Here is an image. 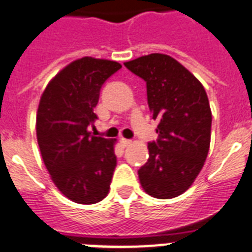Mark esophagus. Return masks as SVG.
Here are the masks:
<instances>
[{
	"instance_id": "esophagus-1",
	"label": "esophagus",
	"mask_w": 252,
	"mask_h": 252,
	"mask_svg": "<svg viewBox=\"0 0 252 252\" xmlns=\"http://www.w3.org/2000/svg\"><path fill=\"white\" fill-rule=\"evenodd\" d=\"M121 142H122V146H124V148H126V146H128V145H131V140H127V139H121Z\"/></svg>"
}]
</instances>
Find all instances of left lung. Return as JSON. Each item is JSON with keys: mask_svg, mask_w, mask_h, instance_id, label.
I'll list each match as a JSON object with an SVG mask.
<instances>
[{"mask_svg": "<svg viewBox=\"0 0 252 252\" xmlns=\"http://www.w3.org/2000/svg\"><path fill=\"white\" fill-rule=\"evenodd\" d=\"M125 65L146 82L149 108L159 121V139L149 144L148 162L137 171L140 184L154 198H175L190 188L208 155L212 112L206 90L166 54L153 53Z\"/></svg>", "mask_w": 252, "mask_h": 252, "instance_id": "obj_1", "label": "left lung"}]
</instances>
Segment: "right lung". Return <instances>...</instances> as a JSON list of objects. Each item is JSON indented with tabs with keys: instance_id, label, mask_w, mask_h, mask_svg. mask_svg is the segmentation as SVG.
<instances>
[{
	"instance_id": "add662e5",
	"label": "right lung",
	"mask_w": 252,
	"mask_h": 252,
	"mask_svg": "<svg viewBox=\"0 0 252 252\" xmlns=\"http://www.w3.org/2000/svg\"><path fill=\"white\" fill-rule=\"evenodd\" d=\"M113 60L83 57L50 79L40 97L36 137L43 161L62 194L79 204L102 201L116 168L117 140L91 135L102 84L121 68Z\"/></svg>"
}]
</instances>
